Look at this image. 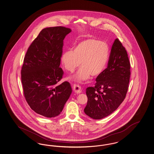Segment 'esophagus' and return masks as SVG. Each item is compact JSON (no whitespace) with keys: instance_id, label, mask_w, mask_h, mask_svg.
<instances>
[{"instance_id":"1","label":"esophagus","mask_w":154,"mask_h":154,"mask_svg":"<svg viewBox=\"0 0 154 154\" xmlns=\"http://www.w3.org/2000/svg\"><path fill=\"white\" fill-rule=\"evenodd\" d=\"M73 90L75 91V92L79 94L81 92H82V88L79 86V85H76L75 84L73 85Z\"/></svg>"}]
</instances>
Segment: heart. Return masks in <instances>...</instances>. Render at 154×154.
<instances>
[{"label":"heart","mask_w":154,"mask_h":154,"mask_svg":"<svg viewBox=\"0 0 154 154\" xmlns=\"http://www.w3.org/2000/svg\"><path fill=\"white\" fill-rule=\"evenodd\" d=\"M109 58V49L104 42L95 38H88L79 43L73 51L63 53L61 62L68 71L73 72L79 66L74 79L82 82L90 79V75L95 77L105 69Z\"/></svg>","instance_id":"obj_1"}]
</instances>
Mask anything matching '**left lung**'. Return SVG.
Returning a JSON list of instances; mask_svg holds the SVG:
<instances>
[{
    "mask_svg": "<svg viewBox=\"0 0 154 154\" xmlns=\"http://www.w3.org/2000/svg\"><path fill=\"white\" fill-rule=\"evenodd\" d=\"M131 64L128 54L118 38L112 44L108 67L86 88L88 103L84 109L94 119L108 116L125 100L129 87Z\"/></svg>",
    "mask_w": 154,
    "mask_h": 154,
    "instance_id": "1",
    "label": "left lung"
}]
</instances>
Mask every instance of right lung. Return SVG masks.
Returning <instances> with one entry per match:
<instances>
[{
  "label": "right lung",
  "mask_w": 154,
  "mask_h": 154,
  "mask_svg": "<svg viewBox=\"0 0 154 154\" xmlns=\"http://www.w3.org/2000/svg\"><path fill=\"white\" fill-rule=\"evenodd\" d=\"M71 32L62 26L45 28L25 55L21 69L23 95L31 109L42 116H58L72 93L68 82L57 85L64 74L59 67L63 40Z\"/></svg>",
  "instance_id": "obj_1"
}]
</instances>
